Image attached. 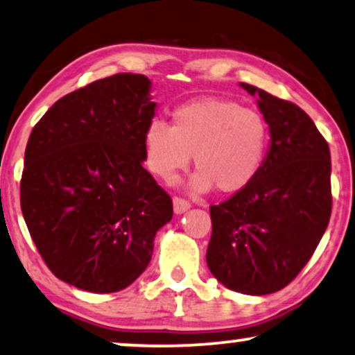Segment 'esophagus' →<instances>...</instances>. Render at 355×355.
Segmentation results:
<instances>
[{"label":"esophagus","instance_id":"1","mask_svg":"<svg viewBox=\"0 0 355 355\" xmlns=\"http://www.w3.org/2000/svg\"><path fill=\"white\" fill-rule=\"evenodd\" d=\"M190 202L187 200H183L180 196H175L173 198V211L177 212V214H182V212H185L187 209H190Z\"/></svg>","mask_w":355,"mask_h":355}]
</instances>
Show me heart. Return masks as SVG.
I'll return each mask as SVG.
<instances>
[{"mask_svg":"<svg viewBox=\"0 0 355 355\" xmlns=\"http://www.w3.org/2000/svg\"><path fill=\"white\" fill-rule=\"evenodd\" d=\"M269 128L257 110L224 98L205 97L175 107L167 121L154 118L143 133L144 164L154 177L173 183L195 159L196 190L248 187L261 170Z\"/></svg>","mask_w":355,"mask_h":355,"instance_id":"heart-1","label":"heart"}]
</instances>
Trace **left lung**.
Returning <instances> with one entry per match:
<instances>
[{"label": "left lung", "instance_id": "8db88e82", "mask_svg": "<svg viewBox=\"0 0 355 355\" xmlns=\"http://www.w3.org/2000/svg\"><path fill=\"white\" fill-rule=\"evenodd\" d=\"M257 96L271 146L257 178L211 206L206 261L227 289L250 295L281 291L318 247L331 216V155L299 105L240 83Z\"/></svg>", "mask_w": 355, "mask_h": 355}]
</instances>
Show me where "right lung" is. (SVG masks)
I'll return each mask as SVG.
<instances>
[{
	"mask_svg": "<svg viewBox=\"0 0 355 355\" xmlns=\"http://www.w3.org/2000/svg\"><path fill=\"white\" fill-rule=\"evenodd\" d=\"M149 89L144 74L98 79L56 101L27 141L24 220L50 271L78 289L128 287L173 216L172 198L143 167Z\"/></svg>",
	"mask_w": 355,
	"mask_h": 355,
	"instance_id": "add662e5",
	"label": "right lung"
}]
</instances>
